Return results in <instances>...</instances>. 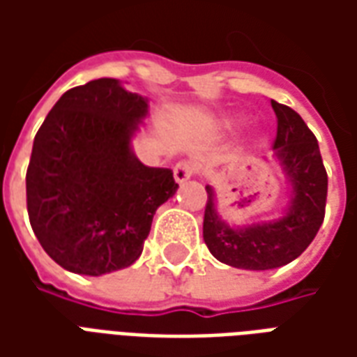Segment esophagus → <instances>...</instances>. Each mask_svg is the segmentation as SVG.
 Wrapping results in <instances>:
<instances>
[{
	"label": "esophagus",
	"mask_w": 357,
	"mask_h": 357,
	"mask_svg": "<svg viewBox=\"0 0 357 357\" xmlns=\"http://www.w3.org/2000/svg\"><path fill=\"white\" fill-rule=\"evenodd\" d=\"M193 174H195L193 164L178 162L176 166H174V178H176L178 183H183V181H187L189 178H193Z\"/></svg>",
	"instance_id": "34e87169"
}]
</instances>
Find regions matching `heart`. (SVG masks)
<instances>
[{"mask_svg": "<svg viewBox=\"0 0 357 357\" xmlns=\"http://www.w3.org/2000/svg\"><path fill=\"white\" fill-rule=\"evenodd\" d=\"M241 126H243V120H233V124H231V128H241Z\"/></svg>", "mask_w": 357, "mask_h": 357, "instance_id": "obj_1", "label": "heart"}]
</instances>
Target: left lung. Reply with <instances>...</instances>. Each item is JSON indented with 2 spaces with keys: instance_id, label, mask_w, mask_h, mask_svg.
Returning a JSON list of instances; mask_svg holds the SVG:
<instances>
[{
  "instance_id": "left-lung-1",
  "label": "left lung",
  "mask_w": 357,
  "mask_h": 357,
  "mask_svg": "<svg viewBox=\"0 0 357 357\" xmlns=\"http://www.w3.org/2000/svg\"><path fill=\"white\" fill-rule=\"evenodd\" d=\"M277 116L273 156L287 179L289 201L273 220L231 225L218 212L216 191L206 185L202 237L212 256L231 268L275 269L296 260L314 241L325 218L327 172L315 135L296 110L271 101Z\"/></svg>"
}]
</instances>
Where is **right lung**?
I'll list each match as a JSON object with an SVG mask.
<instances>
[{
	"mask_svg": "<svg viewBox=\"0 0 357 357\" xmlns=\"http://www.w3.org/2000/svg\"><path fill=\"white\" fill-rule=\"evenodd\" d=\"M147 116V97L99 78L63 93L36 133L28 216L61 268L99 277L143 252L156 208L179 187L170 168L145 166L133 153Z\"/></svg>",
	"mask_w": 357,
	"mask_h": 357,
	"instance_id": "add662e5",
	"label": "right lung"
}]
</instances>
